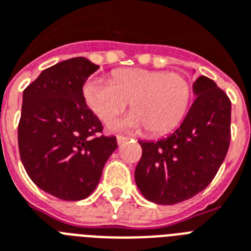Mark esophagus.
Returning a JSON list of instances; mask_svg holds the SVG:
<instances>
[{"mask_svg":"<svg viewBox=\"0 0 251 251\" xmlns=\"http://www.w3.org/2000/svg\"><path fill=\"white\" fill-rule=\"evenodd\" d=\"M126 140H129V138H127V136L117 135V144H119V146H121L122 143H125Z\"/></svg>","mask_w":251,"mask_h":251,"instance_id":"1","label":"esophagus"}]
</instances>
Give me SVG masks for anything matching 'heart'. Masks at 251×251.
<instances>
[{
  "instance_id": "b5f03b06",
  "label": "heart",
  "mask_w": 251,
  "mask_h": 251,
  "mask_svg": "<svg viewBox=\"0 0 251 251\" xmlns=\"http://www.w3.org/2000/svg\"><path fill=\"white\" fill-rule=\"evenodd\" d=\"M87 107L103 121H111L131 101V113L112 124L122 130H142L152 135L172 131L184 119L192 86L179 73L142 68L120 69L112 81L90 78L83 86Z\"/></svg>"
}]
</instances>
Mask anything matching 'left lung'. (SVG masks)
I'll list each match as a JSON object with an SVG mask.
<instances>
[{"instance_id": "1", "label": "left lung", "mask_w": 251, "mask_h": 251, "mask_svg": "<svg viewBox=\"0 0 251 251\" xmlns=\"http://www.w3.org/2000/svg\"><path fill=\"white\" fill-rule=\"evenodd\" d=\"M195 101L178 129L157 142H139L135 183L148 201L174 205L210 184L231 140V100L213 79L193 83Z\"/></svg>"}]
</instances>
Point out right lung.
<instances>
[{
  "mask_svg": "<svg viewBox=\"0 0 251 251\" xmlns=\"http://www.w3.org/2000/svg\"><path fill=\"white\" fill-rule=\"evenodd\" d=\"M98 69L82 56L68 59L42 71L23 93V166L38 188L66 201L90 196L117 148L116 136L101 135V122L83 98V83Z\"/></svg>",
  "mask_w": 251,
  "mask_h": 251,
  "instance_id": "right-lung-1",
  "label": "right lung"
}]
</instances>
